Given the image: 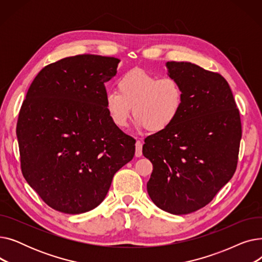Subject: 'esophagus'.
Instances as JSON below:
<instances>
[{
	"label": "esophagus",
	"mask_w": 262,
	"mask_h": 262,
	"mask_svg": "<svg viewBox=\"0 0 262 262\" xmlns=\"http://www.w3.org/2000/svg\"><path fill=\"white\" fill-rule=\"evenodd\" d=\"M136 157H141L142 156V143L141 141L136 142Z\"/></svg>",
	"instance_id": "1"
}]
</instances>
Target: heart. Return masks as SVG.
Masks as SVG:
<instances>
[{
    "label": "heart",
    "instance_id": "heart-1",
    "mask_svg": "<svg viewBox=\"0 0 262 262\" xmlns=\"http://www.w3.org/2000/svg\"><path fill=\"white\" fill-rule=\"evenodd\" d=\"M118 92L105 96L106 112L117 127L123 128L133 115L136 126L150 133L168 129L180 117L185 93L181 82L173 77H158L135 69L118 81Z\"/></svg>",
    "mask_w": 262,
    "mask_h": 262
}]
</instances>
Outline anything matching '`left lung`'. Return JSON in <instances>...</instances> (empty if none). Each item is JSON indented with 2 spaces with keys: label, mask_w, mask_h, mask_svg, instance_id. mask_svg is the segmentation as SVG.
<instances>
[{
  "label": "left lung",
  "mask_w": 262,
  "mask_h": 262,
  "mask_svg": "<svg viewBox=\"0 0 262 262\" xmlns=\"http://www.w3.org/2000/svg\"><path fill=\"white\" fill-rule=\"evenodd\" d=\"M166 67L183 86L185 101L168 129L144 140L142 153L153 163L146 189L160 209L188 214L210 203L235 173L240 114L222 75L185 61Z\"/></svg>",
  "instance_id": "obj_1"
}]
</instances>
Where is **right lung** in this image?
<instances>
[{
    "label": "right lung",
    "instance_id": "add662e5",
    "mask_svg": "<svg viewBox=\"0 0 262 262\" xmlns=\"http://www.w3.org/2000/svg\"><path fill=\"white\" fill-rule=\"evenodd\" d=\"M119 62L67 57L43 68L26 93L17 123L22 174L55 210L78 214L98 207L135 155L136 141L105 108V82Z\"/></svg>",
    "mask_w": 262,
    "mask_h": 262
}]
</instances>
